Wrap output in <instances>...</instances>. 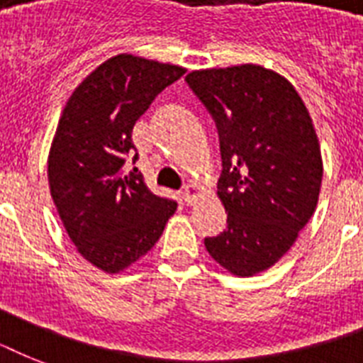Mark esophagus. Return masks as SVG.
Returning <instances> with one entry per match:
<instances>
[{"instance_id": "obj_1", "label": "esophagus", "mask_w": 363, "mask_h": 363, "mask_svg": "<svg viewBox=\"0 0 363 363\" xmlns=\"http://www.w3.org/2000/svg\"><path fill=\"white\" fill-rule=\"evenodd\" d=\"M184 201H186L188 205H194L196 203V199L199 198V188L196 186V184H188L186 188H184Z\"/></svg>"}]
</instances>
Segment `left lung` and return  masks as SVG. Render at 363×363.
<instances>
[{"instance_id":"8db88e82","label":"left lung","mask_w":363,"mask_h":363,"mask_svg":"<svg viewBox=\"0 0 363 363\" xmlns=\"http://www.w3.org/2000/svg\"><path fill=\"white\" fill-rule=\"evenodd\" d=\"M188 86L218 128V198L228 228L205 238L211 258L238 277L269 269L315 215L322 154L313 118L292 82L264 65L192 71Z\"/></svg>"}]
</instances>
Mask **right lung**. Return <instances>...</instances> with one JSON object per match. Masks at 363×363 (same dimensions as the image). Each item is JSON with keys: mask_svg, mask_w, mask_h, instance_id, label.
I'll return each mask as SVG.
<instances>
[{"mask_svg": "<svg viewBox=\"0 0 363 363\" xmlns=\"http://www.w3.org/2000/svg\"><path fill=\"white\" fill-rule=\"evenodd\" d=\"M184 67L118 54L67 99L48 152V186L64 228L84 259L121 273L156 245L177 211L125 171L133 125ZM137 160V154L133 156Z\"/></svg>", "mask_w": 363, "mask_h": 363, "instance_id": "1", "label": "right lung"}]
</instances>
